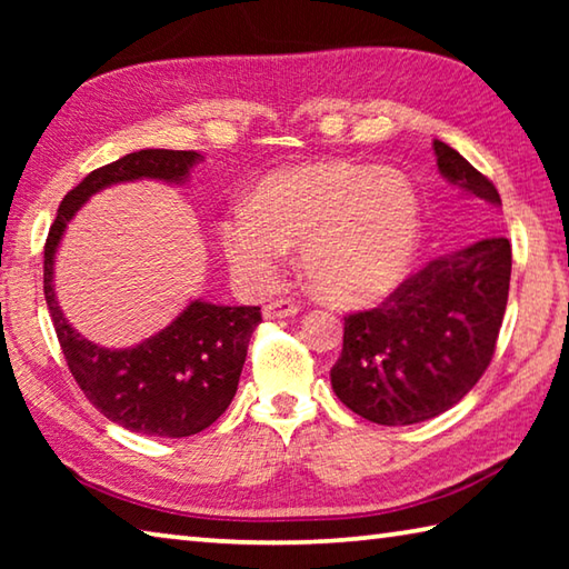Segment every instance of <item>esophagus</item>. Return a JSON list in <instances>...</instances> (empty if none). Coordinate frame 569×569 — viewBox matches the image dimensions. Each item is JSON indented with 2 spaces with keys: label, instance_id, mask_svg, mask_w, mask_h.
<instances>
[{
  "label": "esophagus",
  "instance_id": "1",
  "mask_svg": "<svg viewBox=\"0 0 569 569\" xmlns=\"http://www.w3.org/2000/svg\"><path fill=\"white\" fill-rule=\"evenodd\" d=\"M298 313V303L291 301V298H278V301H271L263 308L266 319H286V316H296Z\"/></svg>",
  "mask_w": 569,
  "mask_h": 569
}]
</instances>
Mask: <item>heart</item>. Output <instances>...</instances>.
Segmentation results:
<instances>
[{
	"instance_id": "1",
	"label": "heart",
	"mask_w": 569,
	"mask_h": 569,
	"mask_svg": "<svg viewBox=\"0 0 569 569\" xmlns=\"http://www.w3.org/2000/svg\"><path fill=\"white\" fill-rule=\"evenodd\" d=\"M419 226V200L399 172L323 160L266 176L248 208L223 218L220 246L256 291L278 281L298 246L301 273L323 301L366 306L407 276Z\"/></svg>"
}]
</instances>
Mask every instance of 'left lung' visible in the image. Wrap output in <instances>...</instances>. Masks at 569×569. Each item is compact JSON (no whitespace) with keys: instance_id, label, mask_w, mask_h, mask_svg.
I'll use <instances>...</instances> for the list:
<instances>
[{"instance_id":"obj_1","label":"left lung","mask_w":569,"mask_h":569,"mask_svg":"<svg viewBox=\"0 0 569 569\" xmlns=\"http://www.w3.org/2000/svg\"><path fill=\"white\" fill-rule=\"evenodd\" d=\"M441 178L495 216L497 188L455 148L435 140ZM512 246L475 240L409 276L379 308L346 316L331 387L353 413L383 427L435 419L481 379L502 329Z\"/></svg>"}]
</instances>
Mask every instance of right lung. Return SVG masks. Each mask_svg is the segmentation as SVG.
Returning a JSON list of instances; mask_svg holds the SVG:
<instances>
[{"label":"right lung","mask_w":569,"mask_h":569,"mask_svg":"<svg viewBox=\"0 0 569 569\" xmlns=\"http://www.w3.org/2000/svg\"><path fill=\"white\" fill-rule=\"evenodd\" d=\"M200 160L196 150H140L92 170L64 196L44 243V301L74 381L110 421L148 437L198 435L230 407L261 308L196 298L150 339L108 349L64 319L54 293V256L70 220L94 192L132 180L182 186Z\"/></svg>","instance_id":"obj_1"}]
</instances>
